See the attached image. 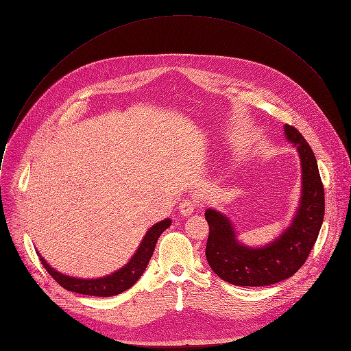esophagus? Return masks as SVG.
<instances>
[{
	"instance_id": "esophagus-1",
	"label": "esophagus",
	"mask_w": 351,
	"mask_h": 351,
	"mask_svg": "<svg viewBox=\"0 0 351 351\" xmlns=\"http://www.w3.org/2000/svg\"><path fill=\"white\" fill-rule=\"evenodd\" d=\"M178 210H179L180 215H183V217H189V215H191V214L194 213V202H193V199H189V198L182 199Z\"/></svg>"
}]
</instances>
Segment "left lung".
I'll return each mask as SVG.
<instances>
[{"label": "left lung", "mask_w": 351, "mask_h": 351, "mask_svg": "<svg viewBox=\"0 0 351 351\" xmlns=\"http://www.w3.org/2000/svg\"><path fill=\"white\" fill-rule=\"evenodd\" d=\"M283 130L297 149L302 167V195L290 225L271 243L250 247L237 240L229 217L214 208L206 211L210 225L206 257L211 269L228 283L269 286L293 276L306 263L319 234L325 197L317 158L295 128L285 125Z\"/></svg>", "instance_id": "8db88e82"}]
</instances>
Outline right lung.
Here are the masks:
<instances>
[{"label": "right lung", "mask_w": 351, "mask_h": 351, "mask_svg": "<svg viewBox=\"0 0 351 351\" xmlns=\"http://www.w3.org/2000/svg\"><path fill=\"white\" fill-rule=\"evenodd\" d=\"M171 223H172V221L169 218H167V219L153 225L144 234L133 257L118 271H115L110 275L101 276V278L83 279V278H75V276L61 274L49 265L44 260V257H41V254L38 252H37V254L40 257L41 264L47 269V272L51 275L64 289H66L69 291L80 293V294H87V295L111 297V295L121 294L122 291L130 289L140 279V276L143 275V272L145 271V268L149 263V258L153 257L158 237L161 236V233L165 229H168L171 226Z\"/></svg>", "instance_id": "right-lung-1"}]
</instances>
